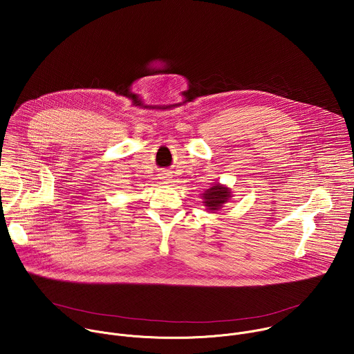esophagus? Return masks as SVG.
Returning <instances> with one entry per match:
<instances>
[{
  "label": "esophagus",
  "mask_w": 354,
  "mask_h": 354,
  "mask_svg": "<svg viewBox=\"0 0 354 354\" xmlns=\"http://www.w3.org/2000/svg\"><path fill=\"white\" fill-rule=\"evenodd\" d=\"M161 175H162V176H161V179H162V180H165L167 183L171 180V179H169L171 176H168V174H161Z\"/></svg>",
  "instance_id": "obj_1"
}]
</instances>
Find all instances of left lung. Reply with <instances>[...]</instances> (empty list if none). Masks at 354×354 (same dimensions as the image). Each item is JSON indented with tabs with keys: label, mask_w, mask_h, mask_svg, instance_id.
Segmentation results:
<instances>
[{
	"label": "left lung",
	"mask_w": 354,
	"mask_h": 354,
	"mask_svg": "<svg viewBox=\"0 0 354 354\" xmlns=\"http://www.w3.org/2000/svg\"><path fill=\"white\" fill-rule=\"evenodd\" d=\"M203 198V205L210 213H216L224 207V205L228 203V200L232 197V192L228 186L221 183H213L209 189H206L200 194Z\"/></svg>",
	"instance_id": "1"
}]
</instances>
